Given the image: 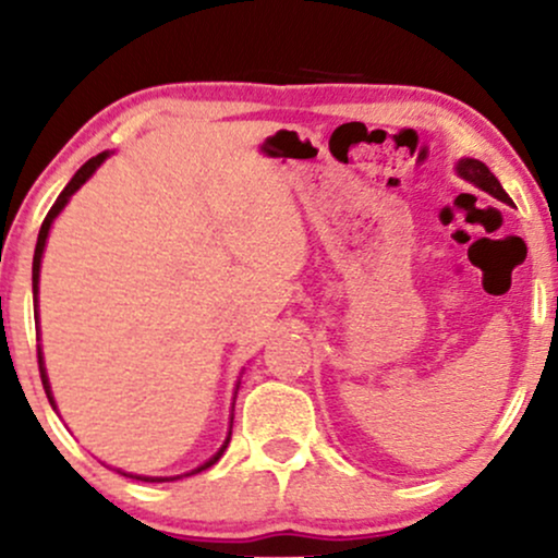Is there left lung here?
I'll return each instance as SVG.
<instances>
[{
    "label": "left lung",
    "mask_w": 558,
    "mask_h": 558,
    "mask_svg": "<svg viewBox=\"0 0 558 558\" xmlns=\"http://www.w3.org/2000/svg\"><path fill=\"white\" fill-rule=\"evenodd\" d=\"M457 170H459V175L464 178V181H470V183H475L477 189H483V191H488L490 196H496L498 202H506V204H511V198H509V194H506L504 191V185L498 183V178L493 175V172L485 168L483 162H480V159H459V165H457Z\"/></svg>",
    "instance_id": "left-lung-1"
}]
</instances>
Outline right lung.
<instances>
[{
    "label": "right lung",
    "instance_id": "right-lung-1",
    "mask_svg": "<svg viewBox=\"0 0 558 558\" xmlns=\"http://www.w3.org/2000/svg\"><path fill=\"white\" fill-rule=\"evenodd\" d=\"M110 157V151H101V155H96V157H92L88 159L86 165H83V168L75 172L73 178H70V183L65 185V189H62V194L57 196V202L52 204V209H49L47 213V217H44V222H41V230H38V241H36V252H34V299H38V270H41V254H44V246H47V235H49V228H52V222H54V217L62 213V207H65L68 204V198L75 194V191L81 189L83 183L88 181V178L94 175V170L99 168L101 162H105V159ZM36 319H38V310H36ZM38 373H41V383H44V390H47V399H49V403H52L54 407V399H52V390H49V377H47V369H44V356H41V345H38ZM57 409V407H54ZM228 444H230V433H228V438H226V444H222V448L220 451L215 453L213 459H209V462H204L202 466H196L194 472H189V475H196V472H204V470H209V466H213L217 459L222 457V451H226L228 448ZM120 472V470H118ZM120 475H125V477H136V480H144V483H165V480H178V477H141V475H128V472H120ZM183 477V475H181Z\"/></svg>",
    "mask_w": 558,
    "mask_h": 558
}]
</instances>
